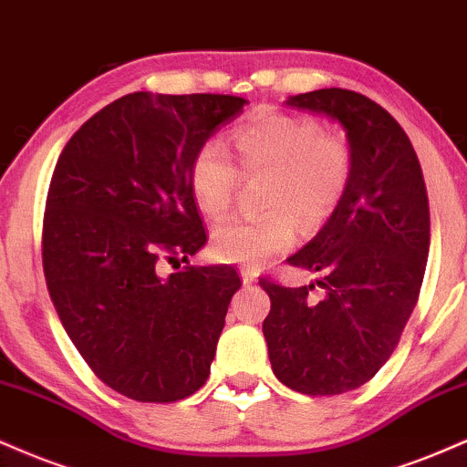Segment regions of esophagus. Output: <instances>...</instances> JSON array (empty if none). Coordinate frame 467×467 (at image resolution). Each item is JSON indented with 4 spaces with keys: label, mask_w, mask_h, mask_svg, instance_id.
Instances as JSON below:
<instances>
[{
    "label": "esophagus",
    "mask_w": 467,
    "mask_h": 467,
    "mask_svg": "<svg viewBox=\"0 0 467 467\" xmlns=\"http://www.w3.org/2000/svg\"><path fill=\"white\" fill-rule=\"evenodd\" d=\"M240 277H243V284H246V286H249V284L255 282L257 271H255V268H246V266H243V268H240Z\"/></svg>",
    "instance_id": "1"
}]
</instances>
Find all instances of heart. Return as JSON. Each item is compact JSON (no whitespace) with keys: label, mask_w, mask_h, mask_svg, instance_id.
Here are the masks:
<instances>
[{"label":"heart","mask_w":467,"mask_h":467,"mask_svg":"<svg viewBox=\"0 0 467 467\" xmlns=\"http://www.w3.org/2000/svg\"><path fill=\"white\" fill-rule=\"evenodd\" d=\"M238 165L246 177L268 174L262 218H234L213 232L218 260L260 268L297 243V218L315 227L332 216L352 181V148L304 115L268 113L234 130ZM240 171L218 140L199 146L190 163L196 205L210 216L232 207Z\"/></svg>","instance_id":"1"}]
</instances>
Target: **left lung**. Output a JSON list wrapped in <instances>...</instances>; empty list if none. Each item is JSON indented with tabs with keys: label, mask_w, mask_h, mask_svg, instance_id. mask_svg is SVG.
Returning <instances> with one entry per match:
<instances>
[{
	"label": "left lung",
	"mask_w": 467,
	"mask_h": 467,
	"mask_svg": "<svg viewBox=\"0 0 467 467\" xmlns=\"http://www.w3.org/2000/svg\"><path fill=\"white\" fill-rule=\"evenodd\" d=\"M286 104L338 119L352 148V181L330 221L288 265L321 271L312 286L260 277L271 297L262 323L279 382L306 396L365 385L398 348L418 304L431 246L420 159L393 115L349 89L290 96Z\"/></svg>",
	"instance_id": "1"
}]
</instances>
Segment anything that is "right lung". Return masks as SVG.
Listing matches in <instances>:
<instances>
[{
    "instance_id": "add662e5",
    "label": "right lung",
    "mask_w": 467,
    "mask_h": 467,
    "mask_svg": "<svg viewBox=\"0 0 467 467\" xmlns=\"http://www.w3.org/2000/svg\"><path fill=\"white\" fill-rule=\"evenodd\" d=\"M244 104L129 93L87 119L54 168L41 240L49 297L93 374L137 402H177L205 385L243 286L232 266L188 257L207 243L192 157ZM163 261L182 271L163 276Z\"/></svg>"
}]
</instances>
